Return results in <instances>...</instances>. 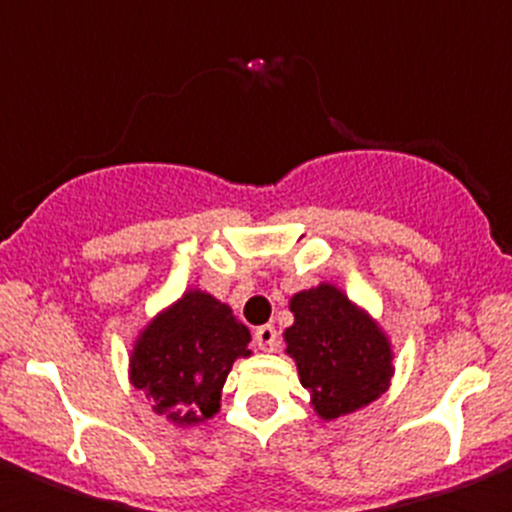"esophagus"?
<instances>
[{
  "label": "esophagus",
  "instance_id": "1",
  "mask_svg": "<svg viewBox=\"0 0 512 512\" xmlns=\"http://www.w3.org/2000/svg\"><path fill=\"white\" fill-rule=\"evenodd\" d=\"M253 343H256L261 351H266V354L277 351L279 336H277V330H274V325H261V328L253 330Z\"/></svg>",
  "mask_w": 512,
  "mask_h": 512
}]
</instances>
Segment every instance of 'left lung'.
I'll use <instances>...</instances> for the list:
<instances>
[{"mask_svg": "<svg viewBox=\"0 0 512 512\" xmlns=\"http://www.w3.org/2000/svg\"><path fill=\"white\" fill-rule=\"evenodd\" d=\"M289 310L295 323L284 330V351L295 359L318 418L351 415L390 390V336L343 289L330 282L300 289L289 297Z\"/></svg>", "mask_w": 512, "mask_h": 512, "instance_id": "1", "label": "left lung"}]
</instances>
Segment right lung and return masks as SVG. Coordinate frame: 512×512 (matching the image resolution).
<instances>
[{
    "mask_svg": "<svg viewBox=\"0 0 512 512\" xmlns=\"http://www.w3.org/2000/svg\"><path fill=\"white\" fill-rule=\"evenodd\" d=\"M248 341L251 333L230 305L205 289H187L138 330L128 379L153 400V413L176 428L207 423L220 413L233 364L251 356Z\"/></svg>",
    "mask_w": 512,
    "mask_h": 512,
    "instance_id": "obj_1",
    "label": "right lung"
}]
</instances>
